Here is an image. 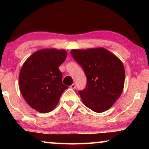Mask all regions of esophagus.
<instances>
[{
	"label": "esophagus",
	"instance_id": "esophagus-1",
	"mask_svg": "<svg viewBox=\"0 0 149 149\" xmlns=\"http://www.w3.org/2000/svg\"><path fill=\"white\" fill-rule=\"evenodd\" d=\"M70 87L71 88V89H75V87H76V86H75V85L74 84H73L72 85H70Z\"/></svg>",
	"mask_w": 149,
	"mask_h": 149
}]
</instances>
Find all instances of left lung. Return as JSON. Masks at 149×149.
<instances>
[{"instance_id": "8db88e82", "label": "left lung", "mask_w": 149, "mask_h": 149, "mask_svg": "<svg viewBox=\"0 0 149 149\" xmlns=\"http://www.w3.org/2000/svg\"><path fill=\"white\" fill-rule=\"evenodd\" d=\"M70 52L87 77L86 87L79 91L85 106L98 113L109 109L119 99L124 87L122 62L102 47L73 49Z\"/></svg>"}]
</instances>
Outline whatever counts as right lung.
Instances as JSON below:
<instances>
[{
  "label": "right lung",
  "instance_id": "obj_1",
  "mask_svg": "<svg viewBox=\"0 0 149 149\" xmlns=\"http://www.w3.org/2000/svg\"><path fill=\"white\" fill-rule=\"evenodd\" d=\"M66 56L64 49H41L22 65L19 75L20 92L27 104L40 113L53 110L68 88L62 84V74L58 68Z\"/></svg>",
  "mask_w": 149,
  "mask_h": 149
}]
</instances>
